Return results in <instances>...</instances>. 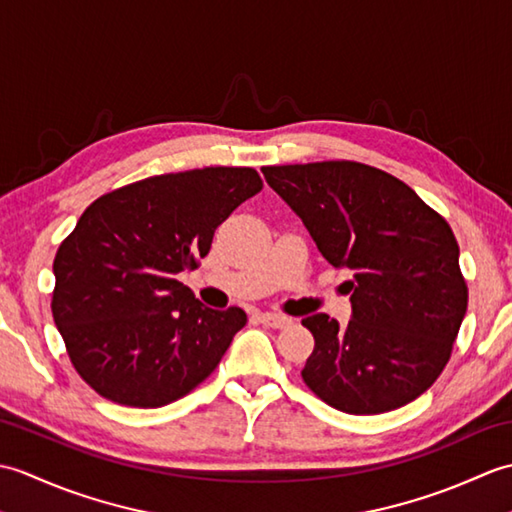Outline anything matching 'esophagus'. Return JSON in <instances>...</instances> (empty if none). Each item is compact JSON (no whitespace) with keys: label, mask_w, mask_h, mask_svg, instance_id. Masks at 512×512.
<instances>
[{"label":"esophagus","mask_w":512,"mask_h":512,"mask_svg":"<svg viewBox=\"0 0 512 512\" xmlns=\"http://www.w3.org/2000/svg\"><path fill=\"white\" fill-rule=\"evenodd\" d=\"M259 321H262L264 325H268V328H275V330H279V328H286V325L290 323V319H288V317H281V314H273V312H264V314H259Z\"/></svg>","instance_id":"34e87169"}]
</instances>
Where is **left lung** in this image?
<instances>
[{"mask_svg":"<svg viewBox=\"0 0 512 512\" xmlns=\"http://www.w3.org/2000/svg\"><path fill=\"white\" fill-rule=\"evenodd\" d=\"M319 253L352 279V319L325 312L303 380L330 407L369 416L424 394L449 363L466 314L460 248L451 226L405 182L361 162L264 167Z\"/></svg>","mask_w":512,"mask_h":512,"instance_id":"left-lung-1","label":"left lung"}]
</instances>
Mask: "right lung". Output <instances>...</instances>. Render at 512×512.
Instances as JSON below:
<instances>
[{"label":"right lung","instance_id":"obj_1","mask_svg":"<svg viewBox=\"0 0 512 512\" xmlns=\"http://www.w3.org/2000/svg\"><path fill=\"white\" fill-rule=\"evenodd\" d=\"M259 189L255 169L204 167L127 184L83 211L54 257L52 317L94 391L154 409L211 376L246 312L202 306L178 275Z\"/></svg>","mask_w":512,"mask_h":512}]
</instances>
